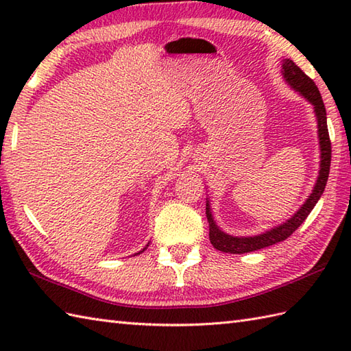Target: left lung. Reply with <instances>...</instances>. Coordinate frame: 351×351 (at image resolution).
I'll return each mask as SVG.
<instances>
[{
  "label": "left lung",
  "mask_w": 351,
  "mask_h": 351,
  "mask_svg": "<svg viewBox=\"0 0 351 351\" xmlns=\"http://www.w3.org/2000/svg\"><path fill=\"white\" fill-rule=\"evenodd\" d=\"M282 77L285 80V83L294 88V90L303 96L312 107H314V113L317 117V128H318V143H319V170L317 176V182L314 185L308 199L304 200V204L297 210L291 217L280 223V225L274 226L271 229L265 230L263 234L250 235V237H235L223 232V230L215 223L210 200L206 199V219L210 223V241L215 249L225 253H234V255H241V253L255 252L259 249L268 247L279 241L287 240V238L299 228L302 223L306 220L309 213L314 210V206L322 197L323 191L326 189L327 178H329L330 170V158H332V146L329 138V131H327V117H326V107L319 95L318 88L314 81H312L306 73H304L299 66H297L293 60L285 58L282 60Z\"/></svg>",
  "instance_id": "left-lung-1"
}]
</instances>
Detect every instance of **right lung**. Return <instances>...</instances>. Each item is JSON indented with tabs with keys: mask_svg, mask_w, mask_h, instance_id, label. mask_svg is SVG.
Returning a JSON list of instances; mask_svg holds the SVG:
<instances>
[{
	"mask_svg": "<svg viewBox=\"0 0 351 351\" xmlns=\"http://www.w3.org/2000/svg\"><path fill=\"white\" fill-rule=\"evenodd\" d=\"M147 245H149V243H147V244H146V247H145V249H143V250H140V252H138V253H136V255H140V253H141V252H145V250H146V249H147Z\"/></svg>",
	"mask_w": 351,
	"mask_h": 351,
	"instance_id": "right-lung-1",
	"label": "right lung"
}]
</instances>
